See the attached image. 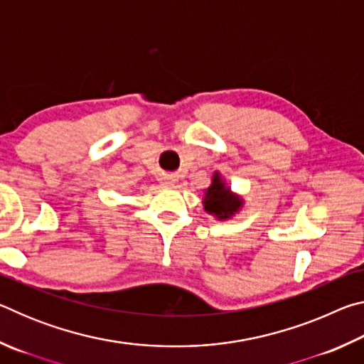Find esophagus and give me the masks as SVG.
<instances>
[{
    "instance_id": "34e87169",
    "label": "esophagus",
    "mask_w": 364,
    "mask_h": 364,
    "mask_svg": "<svg viewBox=\"0 0 364 364\" xmlns=\"http://www.w3.org/2000/svg\"><path fill=\"white\" fill-rule=\"evenodd\" d=\"M175 184H176V178L175 176H167L164 180V186L165 188H175Z\"/></svg>"
}]
</instances>
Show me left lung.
Here are the masks:
<instances>
[{
  "label": "left lung",
  "instance_id": "left-lung-1",
  "mask_svg": "<svg viewBox=\"0 0 364 364\" xmlns=\"http://www.w3.org/2000/svg\"><path fill=\"white\" fill-rule=\"evenodd\" d=\"M202 204H204V210L213 215L215 218L228 220L241 210L244 200L234 194L218 171H215L212 184L207 188Z\"/></svg>",
  "mask_w": 364,
  "mask_h": 364
}]
</instances>
